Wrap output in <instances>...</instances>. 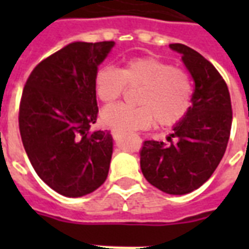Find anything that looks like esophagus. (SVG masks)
Listing matches in <instances>:
<instances>
[{"label":"esophagus","instance_id":"esophagus-1","mask_svg":"<svg viewBox=\"0 0 249 249\" xmlns=\"http://www.w3.org/2000/svg\"><path fill=\"white\" fill-rule=\"evenodd\" d=\"M112 136H113V140L115 141H119L121 138V137H123V133H120V132H116V130H113L112 132Z\"/></svg>","mask_w":249,"mask_h":249}]
</instances>
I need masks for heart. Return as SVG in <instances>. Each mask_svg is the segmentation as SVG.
I'll list each match as a JSON object with an SVG mask.
<instances>
[{"mask_svg": "<svg viewBox=\"0 0 249 249\" xmlns=\"http://www.w3.org/2000/svg\"><path fill=\"white\" fill-rule=\"evenodd\" d=\"M141 86L136 95L140 106L117 105L103 109L102 123L116 132L173 126L183 120L193 105V83L183 70L155 56L126 60L119 70L103 66L94 77V90L105 105L119 101L125 89Z\"/></svg>", "mask_w": 249, "mask_h": 249, "instance_id": "1", "label": "heart"}]
</instances>
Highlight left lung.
Listing matches in <instances>:
<instances>
[{"label": "left lung", "mask_w": 249, "mask_h": 249, "mask_svg": "<svg viewBox=\"0 0 249 249\" xmlns=\"http://www.w3.org/2000/svg\"><path fill=\"white\" fill-rule=\"evenodd\" d=\"M169 48L182 54L193 76V106L183 120L173 126L168 137L169 146L144 141L141 169L156 189L183 195L208 181L220 164L231 130V99L225 80L209 60L186 45L170 44Z\"/></svg>", "instance_id": "left-lung-1"}]
</instances>
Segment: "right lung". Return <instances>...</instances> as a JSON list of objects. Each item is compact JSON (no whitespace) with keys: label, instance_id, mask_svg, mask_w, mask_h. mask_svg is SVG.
I'll use <instances>...</instances> for the list:
<instances>
[{"label":"right lung","instance_id":"right-lung-1","mask_svg":"<svg viewBox=\"0 0 249 249\" xmlns=\"http://www.w3.org/2000/svg\"><path fill=\"white\" fill-rule=\"evenodd\" d=\"M113 41L72 42L31 72L19 106V130L38 177L60 195L84 196L107 178L109 130L90 132L98 115L94 77Z\"/></svg>","mask_w":249,"mask_h":249}]
</instances>
